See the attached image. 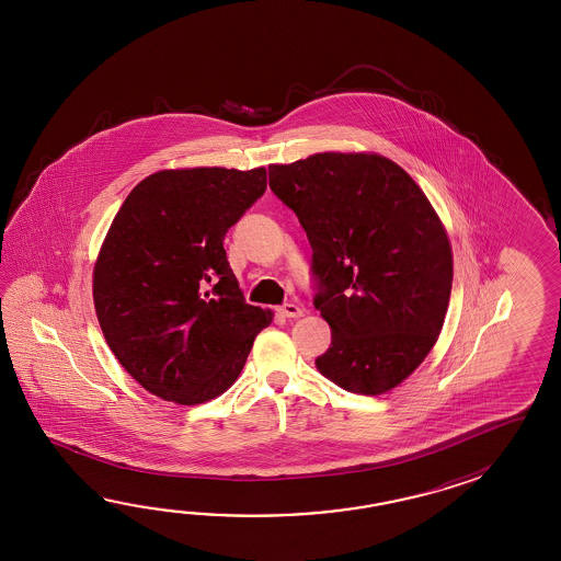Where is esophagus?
Segmentation results:
<instances>
[{"instance_id": "1", "label": "esophagus", "mask_w": 561, "mask_h": 561, "mask_svg": "<svg viewBox=\"0 0 561 561\" xmlns=\"http://www.w3.org/2000/svg\"><path fill=\"white\" fill-rule=\"evenodd\" d=\"M278 312H280L283 317H286V319H298V317H302V314H305V310L300 309L298 305H293V302H286V305H283V307L278 309Z\"/></svg>"}]
</instances>
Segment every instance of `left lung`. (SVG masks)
<instances>
[{
  "instance_id": "1",
  "label": "left lung",
  "mask_w": 561,
  "mask_h": 561,
  "mask_svg": "<svg viewBox=\"0 0 561 561\" xmlns=\"http://www.w3.org/2000/svg\"><path fill=\"white\" fill-rule=\"evenodd\" d=\"M271 191L295 210L319 280L314 309L331 346L314 360L348 393H387L442 333L454 252L417 182L373 152H319L268 167Z\"/></svg>"
}]
</instances>
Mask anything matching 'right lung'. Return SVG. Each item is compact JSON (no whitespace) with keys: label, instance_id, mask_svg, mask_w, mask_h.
<instances>
[{"label":"right lung","instance_id":"1","mask_svg":"<svg viewBox=\"0 0 561 561\" xmlns=\"http://www.w3.org/2000/svg\"><path fill=\"white\" fill-rule=\"evenodd\" d=\"M266 191V168L160 170L134 186L94 264L110 351L146 391L198 405L239 379L273 310L247 305L228 228Z\"/></svg>","mask_w":561,"mask_h":561}]
</instances>
